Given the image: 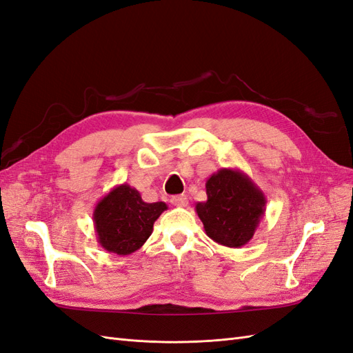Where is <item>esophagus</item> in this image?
Here are the masks:
<instances>
[{
	"label": "esophagus",
	"instance_id": "1",
	"mask_svg": "<svg viewBox=\"0 0 353 353\" xmlns=\"http://www.w3.org/2000/svg\"><path fill=\"white\" fill-rule=\"evenodd\" d=\"M170 203H172L174 206L184 208V206H187L188 199H187V196H185V194H179V196H174L172 199H170Z\"/></svg>",
	"mask_w": 353,
	"mask_h": 353
}]
</instances>
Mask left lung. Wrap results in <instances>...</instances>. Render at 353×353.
<instances>
[{"label":"left lung","instance_id":"1","mask_svg":"<svg viewBox=\"0 0 353 353\" xmlns=\"http://www.w3.org/2000/svg\"><path fill=\"white\" fill-rule=\"evenodd\" d=\"M206 194L196 212L208 237L232 249L248 244L265 215L263 191L243 170L222 168L206 181Z\"/></svg>","mask_w":353,"mask_h":353}]
</instances>
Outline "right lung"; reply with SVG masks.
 Here are the masks:
<instances>
[{
  "mask_svg": "<svg viewBox=\"0 0 353 353\" xmlns=\"http://www.w3.org/2000/svg\"><path fill=\"white\" fill-rule=\"evenodd\" d=\"M166 209L163 201L145 203L131 185H116L95 205L92 221L97 241L109 253L131 254L143 248L154 221Z\"/></svg>",
  "mask_w": 353,
  "mask_h": 353,
  "instance_id": "right-lung-1",
  "label": "right lung"
}]
</instances>
